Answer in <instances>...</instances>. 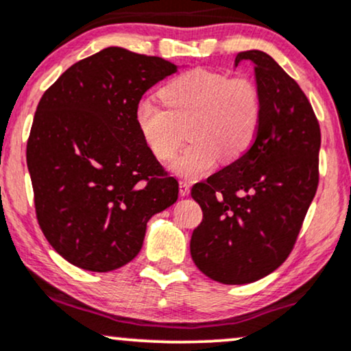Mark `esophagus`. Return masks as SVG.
I'll use <instances>...</instances> for the list:
<instances>
[{
    "mask_svg": "<svg viewBox=\"0 0 351 351\" xmlns=\"http://www.w3.org/2000/svg\"><path fill=\"white\" fill-rule=\"evenodd\" d=\"M189 191H191V186H189L188 181H180V194H181V196H188Z\"/></svg>",
    "mask_w": 351,
    "mask_h": 351,
    "instance_id": "1",
    "label": "esophagus"
}]
</instances>
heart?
<instances>
[{"instance_id":"heart-1","label":"heart","mask_w":351,"mask_h":351,"mask_svg":"<svg viewBox=\"0 0 351 351\" xmlns=\"http://www.w3.org/2000/svg\"><path fill=\"white\" fill-rule=\"evenodd\" d=\"M165 108L142 98L134 122L142 142L160 162H170L184 141L188 125L191 145L173 163L178 175L197 178L219 160L234 162L245 155L258 134L261 95L250 78L196 69L163 88Z\"/></svg>"}]
</instances>
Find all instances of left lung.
<instances>
[{
	"label": "left lung",
	"mask_w": 351,
	"mask_h": 351,
	"mask_svg": "<svg viewBox=\"0 0 351 351\" xmlns=\"http://www.w3.org/2000/svg\"><path fill=\"white\" fill-rule=\"evenodd\" d=\"M240 60L255 65L258 134L247 154L191 189L202 209L191 256L223 285L253 282L285 263L319 186L320 128L307 96L268 53L247 50Z\"/></svg>",
	"instance_id": "1"
}]
</instances>
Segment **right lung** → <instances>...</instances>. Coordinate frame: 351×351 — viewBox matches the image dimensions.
<instances>
[{
	"instance_id": "add662e5",
	"label": "right lung",
	"mask_w": 351,
	"mask_h": 351,
	"mask_svg": "<svg viewBox=\"0 0 351 351\" xmlns=\"http://www.w3.org/2000/svg\"><path fill=\"white\" fill-rule=\"evenodd\" d=\"M178 71L162 57L108 47L42 95L27 138L36 216L55 252L106 273L141 252L149 219L178 199V181L134 122L143 93Z\"/></svg>"
}]
</instances>
